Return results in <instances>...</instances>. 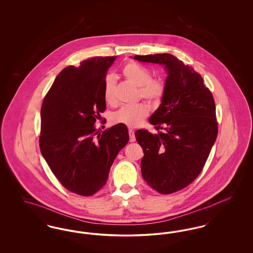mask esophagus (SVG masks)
Listing matches in <instances>:
<instances>
[{"instance_id": "obj_1", "label": "esophagus", "mask_w": 253, "mask_h": 253, "mask_svg": "<svg viewBox=\"0 0 253 253\" xmlns=\"http://www.w3.org/2000/svg\"><path fill=\"white\" fill-rule=\"evenodd\" d=\"M129 135H130V141L134 142L135 141V136H134V131L132 129H129Z\"/></svg>"}]
</instances>
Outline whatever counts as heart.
<instances>
[{"label": "heart", "instance_id": "b5f03b06", "mask_svg": "<svg viewBox=\"0 0 253 253\" xmlns=\"http://www.w3.org/2000/svg\"><path fill=\"white\" fill-rule=\"evenodd\" d=\"M122 74L131 84L139 88L140 96L152 103H159L165 94V84L160 81L152 79L151 73L143 66L129 62L123 69ZM103 96L110 104L116 101V81L113 76H107L104 81ZM150 108L145 103L134 106H123L113 114L112 121L118 124H124L129 127H136L148 117Z\"/></svg>", "mask_w": 253, "mask_h": 253}]
</instances>
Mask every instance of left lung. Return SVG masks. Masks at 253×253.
I'll list each match as a JSON object with an SVG mask.
<instances>
[{
  "label": "left lung",
  "mask_w": 253,
  "mask_h": 253,
  "mask_svg": "<svg viewBox=\"0 0 253 253\" xmlns=\"http://www.w3.org/2000/svg\"><path fill=\"white\" fill-rule=\"evenodd\" d=\"M133 60L164 65L165 94L149 122L156 129L135 132L143 149L141 173L162 194L190 185L201 172L216 140L215 103L200 74L170 54L134 56Z\"/></svg>",
  "instance_id": "obj_1"
}]
</instances>
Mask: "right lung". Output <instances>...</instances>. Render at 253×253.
Instances as JSON below:
<instances>
[{"instance_id": "obj_1", "label": "right lung", "mask_w": 253, "mask_h": 253, "mask_svg": "<svg viewBox=\"0 0 253 253\" xmlns=\"http://www.w3.org/2000/svg\"><path fill=\"white\" fill-rule=\"evenodd\" d=\"M116 58L94 57L64 68L41 109L42 155L65 189L84 196L106 184L114 160L129 141L124 124L102 133L94 126L106 109L104 81Z\"/></svg>"}]
</instances>
